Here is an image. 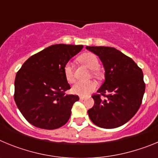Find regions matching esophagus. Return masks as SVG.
<instances>
[{
    "label": "esophagus",
    "mask_w": 158,
    "mask_h": 158,
    "mask_svg": "<svg viewBox=\"0 0 158 158\" xmlns=\"http://www.w3.org/2000/svg\"><path fill=\"white\" fill-rule=\"evenodd\" d=\"M79 98H80L81 100H85V97H84V96H80Z\"/></svg>",
    "instance_id": "esophagus-1"
}]
</instances>
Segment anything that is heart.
I'll return each instance as SVG.
<instances>
[{"label":"heart","mask_w":158,"mask_h":158,"mask_svg":"<svg viewBox=\"0 0 158 158\" xmlns=\"http://www.w3.org/2000/svg\"><path fill=\"white\" fill-rule=\"evenodd\" d=\"M79 61L84 65H85L88 68L91 69V73L93 76L99 77L100 76V72L98 68L100 66V62L96 54L93 53L89 52L83 54L79 57ZM64 74L65 79L69 83H72L75 81L74 71L73 67L70 62H67L63 68ZM96 85L93 81H77L72 86L71 92L73 94L85 96L94 91L96 89Z\"/></svg>","instance_id":"1"}]
</instances>
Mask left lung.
Masks as SVG:
<instances>
[{"instance_id":"8db88e82","label":"left lung","mask_w":158,"mask_h":158,"mask_svg":"<svg viewBox=\"0 0 158 158\" xmlns=\"http://www.w3.org/2000/svg\"><path fill=\"white\" fill-rule=\"evenodd\" d=\"M98 55L105 69V81L92 96L94 105L88 111L92 122L103 128L120 127L136 114L146 89L140 67L130 57L109 47H86ZM106 98L102 100L101 96Z\"/></svg>"}]
</instances>
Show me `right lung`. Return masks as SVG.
Here are the masks:
<instances>
[{"label":"right lung","mask_w":158,"mask_h":158,"mask_svg":"<svg viewBox=\"0 0 158 158\" xmlns=\"http://www.w3.org/2000/svg\"><path fill=\"white\" fill-rule=\"evenodd\" d=\"M82 48L81 45L50 46L31 56L18 70L14 100L33 126L54 130L68 122L73 105L79 97L65 95L70 85L63 68Z\"/></svg>","instance_id":"obj_1"}]
</instances>
